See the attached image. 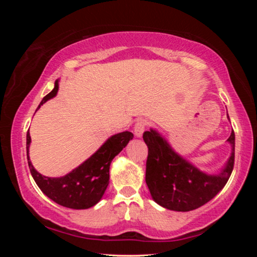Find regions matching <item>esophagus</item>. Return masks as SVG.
<instances>
[{
	"label": "esophagus",
	"mask_w": 257,
	"mask_h": 257,
	"mask_svg": "<svg viewBox=\"0 0 257 257\" xmlns=\"http://www.w3.org/2000/svg\"><path fill=\"white\" fill-rule=\"evenodd\" d=\"M146 125H147V122L145 120H138L136 124H135L134 127V133H135V136L141 138L143 136V134H144L145 129H146Z\"/></svg>",
	"instance_id": "34e87169"
}]
</instances>
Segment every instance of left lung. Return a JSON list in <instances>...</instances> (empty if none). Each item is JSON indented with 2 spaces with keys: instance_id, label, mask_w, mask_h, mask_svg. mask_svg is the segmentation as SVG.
<instances>
[{
  "instance_id": "8db88e82",
  "label": "left lung",
  "mask_w": 257,
  "mask_h": 257,
  "mask_svg": "<svg viewBox=\"0 0 257 257\" xmlns=\"http://www.w3.org/2000/svg\"><path fill=\"white\" fill-rule=\"evenodd\" d=\"M229 119V115H228ZM149 147L146 185L152 198L164 208L178 212L196 210L210 202L231 176L234 162V133L227 142L231 154L219 173L201 171L172 149L169 142L153 128L143 135Z\"/></svg>"
}]
</instances>
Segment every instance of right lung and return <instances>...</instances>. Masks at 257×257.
I'll return each mask as SVG.
<instances>
[{"label": "right lung", "mask_w": 257, "mask_h": 257, "mask_svg": "<svg viewBox=\"0 0 257 257\" xmlns=\"http://www.w3.org/2000/svg\"><path fill=\"white\" fill-rule=\"evenodd\" d=\"M59 90V79L54 82L52 92L42 99L37 110L49 99L56 96ZM36 110V111H37ZM134 138L133 133L123 132L107 138L105 143L63 177L51 178L41 175L32 164L29 158V146L32 143L29 130L27 133V160L30 173L35 182L47 197L59 205L73 210H86L101 201L110 180V164L112 160L122 151L129 141Z\"/></svg>", "instance_id": "obj_1"}]
</instances>
